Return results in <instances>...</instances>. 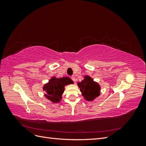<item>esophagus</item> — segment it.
I'll return each mask as SVG.
<instances>
[{
    "label": "esophagus",
    "mask_w": 146,
    "mask_h": 146,
    "mask_svg": "<svg viewBox=\"0 0 146 146\" xmlns=\"http://www.w3.org/2000/svg\"><path fill=\"white\" fill-rule=\"evenodd\" d=\"M71 79L74 81V82H76V77H75L74 76H71Z\"/></svg>",
    "instance_id": "1"
}]
</instances>
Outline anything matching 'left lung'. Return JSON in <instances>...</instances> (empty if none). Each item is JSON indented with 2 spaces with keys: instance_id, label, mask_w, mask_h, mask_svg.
Instances as JSON below:
<instances>
[{
  "instance_id": "obj_1",
  "label": "left lung",
  "mask_w": 146,
  "mask_h": 146,
  "mask_svg": "<svg viewBox=\"0 0 146 146\" xmlns=\"http://www.w3.org/2000/svg\"><path fill=\"white\" fill-rule=\"evenodd\" d=\"M82 96L86 100H93L100 95V88L98 83L89 76H86L85 79L78 83Z\"/></svg>"
}]
</instances>
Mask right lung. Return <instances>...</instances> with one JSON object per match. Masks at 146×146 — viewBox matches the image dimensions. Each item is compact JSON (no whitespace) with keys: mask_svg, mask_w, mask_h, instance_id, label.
<instances>
[{"mask_svg":"<svg viewBox=\"0 0 146 146\" xmlns=\"http://www.w3.org/2000/svg\"><path fill=\"white\" fill-rule=\"evenodd\" d=\"M72 83L71 79L67 77L59 78L53 77L44 86L43 90L46 91L45 96L53 102H58L62 98L61 96L64 90V86Z\"/></svg>","mask_w":146,"mask_h":146,"instance_id":"right-lung-1","label":"right lung"}]
</instances>
